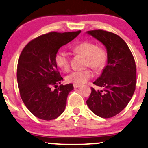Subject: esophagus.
<instances>
[{"label": "esophagus", "instance_id": "obj_1", "mask_svg": "<svg viewBox=\"0 0 148 148\" xmlns=\"http://www.w3.org/2000/svg\"><path fill=\"white\" fill-rule=\"evenodd\" d=\"M73 85H74V88H80V87L81 86V85L75 84V83H74V84H73Z\"/></svg>", "mask_w": 148, "mask_h": 148}]
</instances>
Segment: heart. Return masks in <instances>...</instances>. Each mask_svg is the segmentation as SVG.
<instances>
[{
    "label": "heart",
    "instance_id": "b5f03b06",
    "mask_svg": "<svg viewBox=\"0 0 148 148\" xmlns=\"http://www.w3.org/2000/svg\"><path fill=\"white\" fill-rule=\"evenodd\" d=\"M74 51L77 54H81L87 58L86 66H90L96 71H100L105 67L107 61V53L106 50L98 47L91 41H85L76 45ZM56 65L62 70L67 72L70 67L69 56L65 51L57 53L55 57ZM93 76V73L90 69L83 70L73 71L67 76L66 81L69 83L82 85Z\"/></svg>",
    "mask_w": 148,
    "mask_h": 148
}]
</instances>
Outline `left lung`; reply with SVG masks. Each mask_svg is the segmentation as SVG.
I'll return each mask as SVG.
<instances>
[{
	"label": "left lung",
	"mask_w": 148,
	"mask_h": 148,
	"mask_svg": "<svg viewBox=\"0 0 148 148\" xmlns=\"http://www.w3.org/2000/svg\"><path fill=\"white\" fill-rule=\"evenodd\" d=\"M86 33L105 46L108 55L106 66L94 82L103 89L92 88L87 105L96 115L111 118L127 106L134 94L136 81L134 58L126 42L118 35L101 29Z\"/></svg>",
	"instance_id": "1"
}]
</instances>
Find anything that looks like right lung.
<instances>
[{"label":"right lung","mask_w":148,"mask_h":148,"mask_svg":"<svg viewBox=\"0 0 148 148\" xmlns=\"http://www.w3.org/2000/svg\"><path fill=\"white\" fill-rule=\"evenodd\" d=\"M80 33L46 34L30 41L23 49L18 62V85L23 103L37 118L52 120L65 110L67 96L74 87L69 83L54 90L51 89L63 80L57 70L55 57L60 47Z\"/></svg>","instance_id":"1"}]
</instances>
